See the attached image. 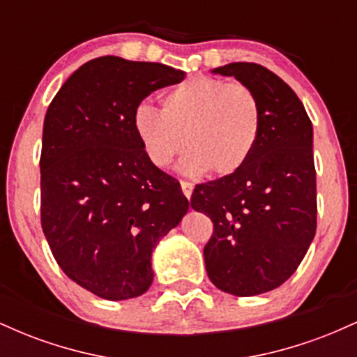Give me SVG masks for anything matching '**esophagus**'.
Masks as SVG:
<instances>
[{
  "label": "esophagus",
  "instance_id": "obj_1",
  "mask_svg": "<svg viewBox=\"0 0 357 357\" xmlns=\"http://www.w3.org/2000/svg\"><path fill=\"white\" fill-rule=\"evenodd\" d=\"M181 190H183V195L186 196V198H191L192 190H195V184L190 181H181Z\"/></svg>",
  "mask_w": 357,
  "mask_h": 357
}]
</instances>
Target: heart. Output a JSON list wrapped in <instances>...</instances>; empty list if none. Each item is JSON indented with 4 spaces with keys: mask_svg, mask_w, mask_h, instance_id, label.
<instances>
[{
    "mask_svg": "<svg viewBox=\"0 0 357 357\" xmlns=\"http://www.w3.org/2000/svg\"><path fill=\"white\" fill-rule=\"evenodd\" d=\"M132 126L149 161L169 167L184 151L183 173L225 178L235 174L255 149L261 109L245 84L198 77L176 85L162 97V110L137 105Z\"/></svg>",
    "mask_w": 357,
    "mask_h": 357,
    "instance_id": "heart-1",
    "label": "heart"
}]
</instances>
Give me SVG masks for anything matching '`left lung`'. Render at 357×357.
Returning a JSON list of instances; mask_svg holds the SVG:
<instances>
[{
    "instance_id": "left-lung-1",
    "label": "left lung",
    "mask_w": 357,
    "mask_h": 357,
    "mask_svg": "<svg viewBox=\"0 0 357 357\" xmlns=\"http://www.w3.org/2000/svg\"><path fill=\"white\" fill-rule=\"evenodd\" d=\"M213 73L255 92L261 129L247 165L196 184L191 206L215 228L203 252L210 280L231 296L252 297L290 278L314 240L312 122L296 92L261 65L235 61Z\"/></svg>"
}]
</instances>
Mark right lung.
Here are the masks:
<instances>
[{
    "label": "right lung",
    "instance_id": "right-lung-1",
    "mask_svg": "<svg viewBox=\"0 0 357 357\" xmlns=\"http://www.w3.org/2000/svg\"><path fill=\"white\" fill-rule=\"evenodd\" d=\"M184 75L162 63L100 56L68 77L45 116V238L65 275L105 301L149 289L153 250L190 206L179 183L149 161L132 126L151 92Z\"/></svg>",
    "mask_w": 357,
    "mask_h": 357
}]
</instances>
